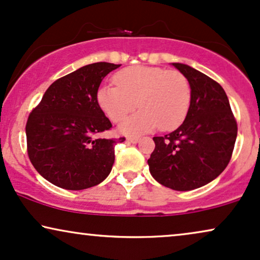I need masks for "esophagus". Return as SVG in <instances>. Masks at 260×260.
Wrapping results in <instances>:
<instances>
[{
    "label": "esophagus",
    "mask_w": 260,
    "mask_h": 260,
    "mask_svg": "<svg viewBox=\"0 0 260 260\" xmlns=\"http://www.w3.org/2000/svg\"><path fill=\"white\" fill-rule=\"evenodd\" d=\"M127 140L131 141V143L136 144V143H138V141L140 140V138L139 137H129V138H127Z\"/></svg>",
    "instance_id": "esophagus-1"
}]
</instances>
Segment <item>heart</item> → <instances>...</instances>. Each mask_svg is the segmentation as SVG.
<instances>
[{"instance_id": "heart-1", "label": "heart", "mask_w": 260, "mask_h": 260, "mask_svg": "<svg viewBox=\"0 0 260 260\" xmlns=\"http://www.w3.org/2000/svg\"><path fill=\"white\" fill-rule=\"evenodd\" d=\"M115 85H104L97 92L102 110L115 123L122 124L128 134L149 132L157 126L162 131L179 127L188 114L192 88L188 79L179 71L150 66H132L117 72Z\"/></svg>"}]
</instances>
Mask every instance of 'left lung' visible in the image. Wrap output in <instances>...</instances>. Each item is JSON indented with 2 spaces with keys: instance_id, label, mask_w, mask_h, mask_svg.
<instances>
[{
  "instance_id": "obj_1",
  "label": "left lung",
  "mask_w": 260,
  "mask_h": 260,
  "mask_svg": "<svg viewBox=\"0 0 260 260\" xmlns=\"http://www.w3.org/2000/svg\"><path fill=\"white\" fill-rule=\"evenodd\" d=\"M173 66L188 79L190 107L181 126L163 137H153L156 146L147 164L160 185L190 190L211 182L226 168L238 123L217 81L187 64Z\"/></svg>"
}]
</instances>
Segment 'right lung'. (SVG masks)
I'll return each mask as SVG.
<instances>
[{"instance_id": "1", "label": "right lung", "mask_w": 260, "mask_h": 260, "mask_svg": "<svg viewBox=\"0 0 260 260\" xmlns=\"http://www.w3.org/2000/svg\"><path fill=\"white\" fill-rule=\"evenodd\" d=\"M120 64L97 62L54 81L26 123L27 154L35 169L52 185L80 190L109 175L115 145L126 140L97 138L113 124L97 102L104 77Z\"/></svg>"}]
</instances>
